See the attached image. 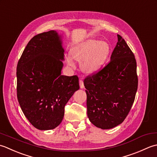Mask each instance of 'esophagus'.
Instances as JSON below:
<instances>
[{"label":"esophagus","instance_id":"esophagus-1","mask_svg":"<svg viewBox=\"0 0 157 157\" xmlns=\"http://www.w3.org/2000/svg\"><path fill=\"white\" fill-rule=\"evenodd\" d=\"M79 85H80V87H81V89L84 87V83H83V81L82 79L79 80Z\"/></svg>","mask_w":157,"mask_h":157}]
</instances>
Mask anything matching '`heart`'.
I'll return each mask as SVG.
<instances>
[{"label":"heart","instance_id":"1","mask_svg":"<svg viewBox=\"0 0 157 157\" xmlns=\"http://www.w3.org/2000/svg\"><path fill=\"white\" fill-rule=\"evenodd\" d=\"M109 52L110 47L106 42L89 39L76 44L70 51V53L75 59L81 61L83 71L94 73L103 66ZM66 62L70 66H75L74 61L70 57H66Z\"/></svg>","mask_w":157,"mask_h":157}]
</instances>
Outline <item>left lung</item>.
Segmentation results:
<instances>
[{"mask_svg":"<svg viewBox=\"0 0 157 157\" xmlns=\"http://www.w3.org/2000/svg\"><path fill=\"white\" fill-rule=\"evenodd\" d=\"M117 36L110 62L84 80L89 119L102 129L123 122L135 100L138 85L134 54L122 36Z\"/></svg>","mask_w":157,"mask_h":157,"instance_id":"left-lung-1","label":"left lung"}]
</instances>
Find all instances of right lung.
<instances>
[{
	"mask_svg": "<svg viewBox=\"0 0 157 157\" xmlns=\"http://www.w3.org/2000/svg\"><path fill=\"white\" fill-rule=\"evenodd\" d=\"M63 50L55 30L38 34L29 41L17 66V96L21 110L40 130L62 123L64 107L79 89L78 77L61 75Z\"/></svg>",
	"mask_w": 157,
	"mask_h": 157,
	"instance_id": "1",
	"label": "right lung"
}]
</instances>
